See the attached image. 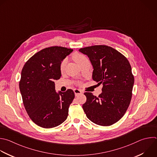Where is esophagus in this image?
<instances>
[{
  "mask_svg": "<svg viewBox=\"0 0 157 157\" xmlns=\"http://www.w3.org/2000/svg\"><path fill=\"white\" fill-rule=\"evenodd\" d=\"M74 92H75V94L76 96H77V95H78L79 94H81L82 93V92L81 90L78 89H74Z\"/></svg>",
  "mask_w": 157,
  "mask_h": 157,
  "instance_id": "1",
  "label": "esophagus"
}]
</instances>
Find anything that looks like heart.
I'll list each match as a JSON object with an SVG mask.
<instances>
[{"mask_svg": "<svg viewBox=\"0 0 157 157\" xmlns=\"http://www.w3.org/2000/svg\"><path fill=\"white\" fill-rule=\"evenodd\" d=\"M73 60L79 65L84 60H86L87 58L82 54H79V53H75L73 56ZM67 63V60L66 59H64L62 60V62H61L60 63V69L61 71H63L64 68H65V66Z\"/></svg>", "mask_w": 157, "mask_h": 157, "instance_id": "heart-1", "label": "heart"}]
</instances>
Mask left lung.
I'll list each match as a JSON object with an SVG mask.
<instances>
[{
  "label": "left lung",
  "mask_w": 157,
  "mask_h": 157,
  "mask_svg": "<svg viewBox=\"0 0 157 157\" xmlns=\"http://www.w3.org/2000/svg\"><path fill=\"white\" fill-rule=\"evenodd\" d=\"M79 51L89 58L93 80L103 84L98 97L91 92L84 94L87 98L84 112L96 124L112 125L123 117L131 102L134 82L131 65L120 52L107 45H92Z\"/></svg>",
  "instance_id": "left-lung-1"
}]
</instances>
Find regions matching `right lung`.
<instances>
[{
	"instance_id": "add662e5",
	"label": "right lung",
	"mask_w": 157,
	"mask_h": 157,
	"mask_svg": "<svg viewBox=\"0 0 157 157\" xmlns=\"http://www.w3.org/2000/svg\"><path fill=\"white\" fill-rule=\"evenodd\" d=\"M73 50L59 46L44 48L22 69L19 87L23 105L31 120L39 126L54 128L68 117L75 93L71 89L57 92L54 81L60 78V63Z\"/></svg>"
}]
</instances>
